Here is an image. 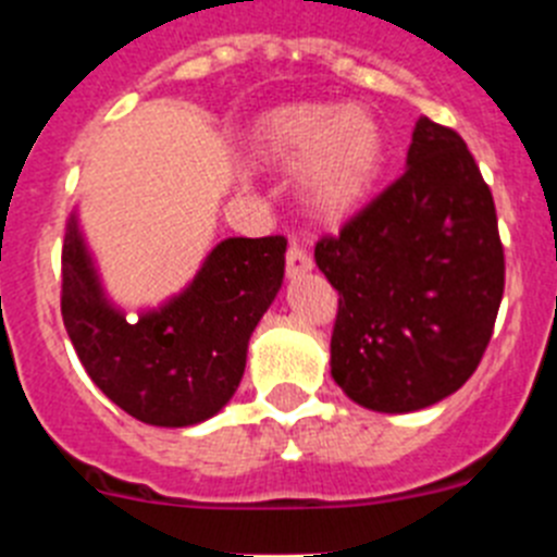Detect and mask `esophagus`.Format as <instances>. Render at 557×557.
Wrapping results in <instances>:
<instances>
[{
  "label": "esophagus",
  "mask_w": 557,
  "mask_h": 557,
  "mask_svg": "<svg viewBox=\"0 0 557 557\" xmlns=\"http://www.w3.org/2000/svg\"><path fill=\"white\" fill-rule=\"evenodd\" d=\"M312 270V256L301 248V245H289L287 250V275L289 278H298V275L309 273Z\"/></svg>",
  "instance_id": "esophagus-1"
}]
</instances>
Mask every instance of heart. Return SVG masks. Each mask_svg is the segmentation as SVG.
I'll return each mask as SVG.
<instances>
[{
    "label": "heart",
    "mask_w": 557,
    "mask_h": 557,
    "mask_svg": "<svg viewBox=\"0 0 557 557\" xmlns=\"http://www.w3.org/2000/svg\"><path fill=\"white\" fill-rule=\"evenodd\" d=\"M253 152L275 170L298 166V198L309 214L337 220L366 203L385 166V131L368 108L293 102L264 113Z\"/></svg>",
    "instance_id": "obj_1"
}]
</instances>
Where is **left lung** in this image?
<instances>
[{"label":"left lung","mask_w":557,"mask_h":557,"mask_svg":"<svg viewBox=\"0 0 557 557\" xmlns=\"http://www.w3.org/2000/svg\"><path fill=\"white\" fill-rule=\"evenodd\" d=\"M314 262L339 293L332 376L359 407L412 412L466 385L505 289L496 209L466 141L421 116L407 170Z\"/></svg>","instance_id":"obj_1"}]
</instances>
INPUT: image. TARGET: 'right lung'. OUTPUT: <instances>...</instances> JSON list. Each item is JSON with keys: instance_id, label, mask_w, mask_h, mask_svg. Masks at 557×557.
Masks as SVG:
<instances>
[{"instance_id": "1", "label": "right lung", "mask_w": 557, "mask_h": 557, "mask_svg": "<svg viewBox=\"0 0 557 557\" xmlns=\"http://www.w3.org/2000/svg\"><path fill=\"white\" fill-rule=\"evenodd\" d=\"M284 236H228L161 307L125 314L106 295L77 211L63 236L61 314L97 387L136 421L191 426L239 387L248 339L284 282Z\"/></svg>"}]
</instances>
